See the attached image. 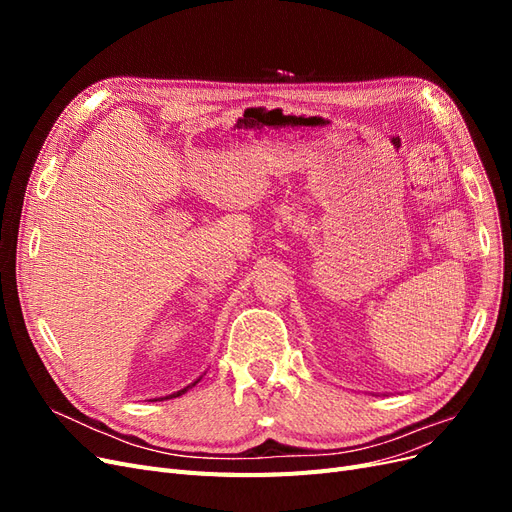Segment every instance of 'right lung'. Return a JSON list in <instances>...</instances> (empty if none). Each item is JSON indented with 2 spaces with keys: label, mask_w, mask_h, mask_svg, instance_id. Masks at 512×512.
Returning <instances> with one entry per match:
<instances>
[{
  "label": "right lung",
  "mask_w": 512,
  "mask_h": 512,
  "mask_svg": "<svg viewBox=\"0 0 512 512\" xmlns=\"http://www.w3.org/2000/svg\"><path fill=\"white\" fill-rule=\"evenodd\" d=\"M200 378H203V376H200ZM200 378H196L192 384H188V386H185V389H181V391H177V393H173V395H166V397H160V399H170V397H179V395H183L185 391H188V389H192V386H196V382H200ZM153 401H158V399H153Z\"/></svg>",
  "instance_id": "right-lung-1"
}]
</instances>
